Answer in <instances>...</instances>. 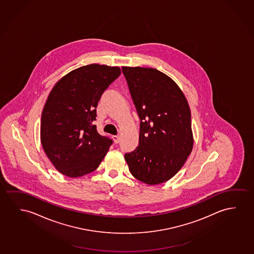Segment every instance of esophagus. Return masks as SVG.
I'll return each instance as SVG.
<instances>
[{"label": "esophagus", "mask_w": 254, "mask_h": 254, "mask_svg": "<svg viewBox=\"0 0 254 254\" xmlns=\"http://www.w3.org/2000/svg\"><path fill=\"white\" fill-rule=\"evenodd\" d=\"M113 140H114V143H119V141H120V136H119V135H114V136H113Z\"/></svg>", "instance_id": "1"}]
</instances>
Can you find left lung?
<instances>
[{
	"instance_id": "8db88e82",
	"label": "left lung",
	"mask_w": 254,
	"mask_h": 254,
	"mask_svg": "<svg viewBox=\"0 0 254 254\" xmlns=\"http://www.w3.org/2000/svg\"><path fill=\"white\" fill-rule=\"evenodd\" d=\"M140 120L139 146L125 160L133 177L156 185L182 169L193 148L191 115L177 83L155 68L122 67Z\"/></svg>"
}]
</instances>
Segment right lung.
Segmentation results:
<instances>
[{"label":"right lung","instance_id":"obj_1","mask_svg":"<svg viewBox=\"0 0 254 254\" xmlns=\"http://www.w3.org/2000/svg\"><path fill=\"white\" fill-rule=\"evenodd\" d=\"M122 70L92 64L71 70L49 94L41 118V143L56 169L69 177L94 171L113 140L101 136L93 122L104 91Z\"/></svg>","mask_w":254,"mask_h":254}]
</instances>
